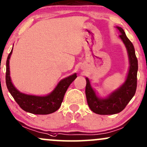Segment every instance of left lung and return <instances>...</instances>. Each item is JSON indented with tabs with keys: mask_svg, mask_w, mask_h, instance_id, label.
Segmentation results:
<instances>
[{
	"mask_svg": "<svg viewBox=\"0 0 147 147\" xmlns=\"http://www.w3.org/2000/svg\"><path fill=\"white\" fill-rule=\"evenodd\" d=\"M120 32L119 38L126 47L129 58V70L126 80L123 84L116 91H113L107 98H100L96 95L86 77V96L88 107L94 113L101 115L114 114L121 112L133 98L137 88V74L138 70V59L135 55L133 43L127 38L123 29L117 26Z\"/></svg>",
	"mask_w": 147,
	"mask_h": 147,
	"instance_id": "obj_1",
	"label": "left lung"
}]
</instances>
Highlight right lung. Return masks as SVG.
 <instances>
[{
	"mask_svg": "<svg viewBox=\"0 0 147 147\" xmlns=\"http://www.w3.org/2000/svg\"><path fill=\"white\" fill-rule=\"evenodd\" d=\"M12 49L6 61L5 81L8 91L14 98V100L23 110L31 114H49L58 110L61 107L67 88L77 78V74L75 73L61 80L56 88L47 96H33L21 93L14 87L9 76V59Z\"/></svg>",
	"mask_w": 147,
	"mask_h": 147,
	"instance_id": "1",
	"label": "right lung"
}]
</instances>
